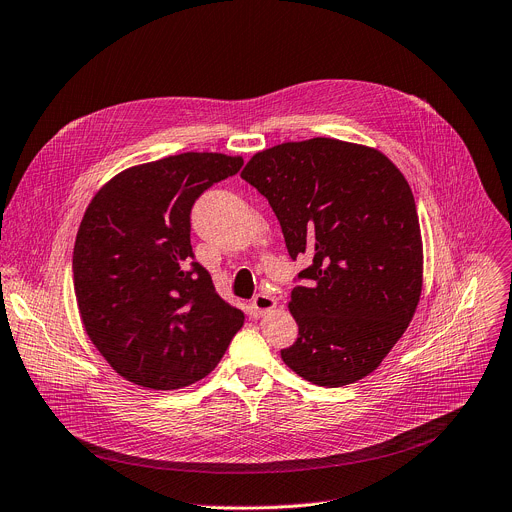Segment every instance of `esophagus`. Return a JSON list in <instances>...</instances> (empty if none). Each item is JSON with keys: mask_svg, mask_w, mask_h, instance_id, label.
Here are the masks:
<instances>
[{"mask_svg": "<svg viewBox=\"0 0 512 512\" xmlns=\"http://www.w3.org/2000/svg\"><path fill=\"white\" fill-rule=\"evenodd\" d=\"M274 307H277V301H274V297L266 295V293H260L252 299V316L254 318H262L266 316L268 311H272Z\"/></svg>", "mask_w": 512, "mask_h": 512, "instance_id": "1", "label": "esophagus"}]
</instances>
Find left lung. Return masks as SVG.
Wrapping results in <instances>:
<instances>
[{"instance_id": "1", "label": "left lung", "mask_w": 512, "mask_h": 512, "mask_svg": "<svg viewBox=\"0 0 512 512\" xmlns=\"http://www.w3.org/2000/svg\"><path fill=\"white\" fill-rule=\"evenodd\" d=\"M242 178L277 215L297 274L289 309L299 326L281 357L322 387L373 373L406 332L422 291L414 194L387 157L328 137L258 151Z\"/></svg>"}]
</instances>
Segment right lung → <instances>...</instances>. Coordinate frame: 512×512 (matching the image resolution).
I'll return each instance as SVG.
<instances>
[{
    "label": "right lung",
    "instance_id": "1",
    "mask_svg": "<svg viewBox=\"0 0 512 512\" xmlns=\"http://www.w3.org/2000/svg\"><path fill=\"white\" fill-rule=\"evenodd\" d=\"M244 166L223 153H180L104 184L73 246V289L84 328L108 365L149 389L209 375L244 324L207 268L194 262L190 211Z\"/></svg>",
    "mask_w": 512,
    "mask_h": 512
}]
</instances>
